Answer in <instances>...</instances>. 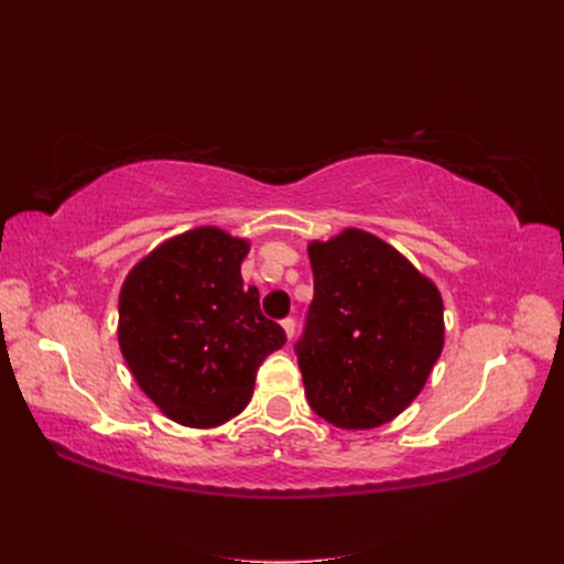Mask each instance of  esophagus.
Masks as SVG:
<instances>
[{
  "label": "esophagus",
  "instance_id": "obj_1",
  "mask_svg": "<svg viewBox=\"0 0 564 564\" xmlns=\"http://www.w3.org/2000/svg\"><path fill=\"white\" fill-rule=\"evenodd\" d=\"M282 329H284L286 338L292 340V338H294V332H296V322H294V317H286V319H282Z\"/></svg>",
  "mask_w": 564,
  "mask_h": 564
}]
</instances>
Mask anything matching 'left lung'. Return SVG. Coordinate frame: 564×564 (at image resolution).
<instances>
[{
  "label": "left lung",
  "mask_w": 564,
  "mask_h": 564,
  "mask_svg": "<svg viewBox=\"0 0 564 564\" xmlns=\"http://www.w3.org/2000/svg\"><path fill=\"white\" fill-rule=\"evenodd\" d=\"M315 296L296 344L313 412L344 431L402 414L445 346L437 286L377 235L311 242Z\"/></svg>",
  "instance_id": "1"
}]
</instances>
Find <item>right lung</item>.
I'll use <instances>...</instances> for the list:
<instances>
[{"instance_id":"right-lung-1","label":"right lung","mask_w":564,"mask_h":564,"mask_svg":"<svg viewBox=\"0 0 564 564\" xmlns=\"http://www.w3.org/2000/svg\"><path fill=\"white\" fill-rule=\"evenodd\" d=\"M247 253V240L202 226L152 249L119 292V350L145 395L187 429L240 414L261 362L286 344L259 289H245Z\"/></svg>"}]
</instances>
